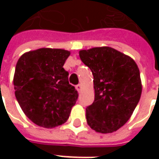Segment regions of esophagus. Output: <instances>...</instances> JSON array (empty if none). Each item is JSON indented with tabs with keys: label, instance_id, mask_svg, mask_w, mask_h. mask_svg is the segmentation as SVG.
I'll return each instance as SVG.
<instances>
[{
	"label": "esophagus",
	"instance_id": "obj_1",
	"mask_svg": "<svg viewBox=\"0 0 159 159\" xmlns=\"http://www.w3.org/2000/svg\"><path fill=\"white\" fill-rule=\"evenodd\" d=\"M76 89L78 90L79 92H81L82 89H83V85H82V84H78V85H76Z\"/></svg>",
	"mask_w": 159,
	"mask_h": 159
}]
</instances>
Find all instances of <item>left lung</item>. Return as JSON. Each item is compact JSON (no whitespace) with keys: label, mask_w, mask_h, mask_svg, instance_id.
<instances>
[{"label":"left lung","mask_w":159,"mask_h":159,"mask_svg":"<svg viewBox=\"0 0 159 159\" xmlns=\"http://www.w3.org/2000/svg\"><path fill=\"white\" fill-rule=\"evenodd\" d=\"M93 76L94 101L86 108L92 129L113 133L129 121L142 92L140 70L131 57L110 47L79 51Z\"/></svg>","instance_id":"1"}]
</instances>
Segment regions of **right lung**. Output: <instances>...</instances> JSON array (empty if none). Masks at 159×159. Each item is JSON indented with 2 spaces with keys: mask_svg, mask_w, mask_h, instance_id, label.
<instances>
[{
  "mask_svg": "<svg viewBox=\"0 0 159 159\" xmlns=\"http://www.w3.org/2000/svg\"><path fill=\"white\" fill-rule=\"evenodd\" d=\"M68 50L42 48L25 52L18 60L13 76L16 99L25 116L46 129L68 120L78 93L68 82L63 68Z\"/></svg>",
  "mask_w": 159,
  "mask_h": 159,
  "instance_id": "obj_1",
  "label": "right lung"
}]
</instances>
